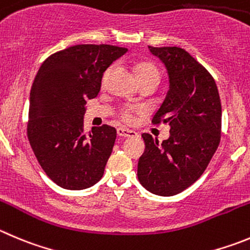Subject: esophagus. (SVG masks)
Listing matches in <instances>:
<instances>
[{
  "instance_id": "34e87169",
  "label": "esophagus",
  "mask_w": 250,
  "mask_h": 250,
  "mask_svg": "<svg viewBox=\"0 0 250 250\" xmlns=\"http://www.w3.org/2000/svg\"><path fill=\"white\" fill-rule=\"evenodd\" d=\"M117 134H118V137L127 138V137L137 136V132H134V130H132V129H128V128H125V127H120L117 129Z\"/></svg>"
}]
</instances>
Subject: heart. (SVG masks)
I'll return each instance as SVG.
<instances>
[{"mask_svg": "<svg viewBox=\"0 0 250 250\" xmlns=\"http://www.w3.org/2000/svg\"><path fill=\"white\" fill-rule=\"evenodd\" d=\"M112 67H108L104 72V76H107L111 71ZM137 74V78H138L139 81L143 80H148V79H158L159 80L160 78V72L158 70V67L153 64V62H138L134 67ZM122 117L125 118V121H129L130 117H132V114H130V109H125L122 112Z\"/></svg>", "mask_w": 250, "mask_h": 250, "instance_id": "1", "label": "heart"}]
</instances>
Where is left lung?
<instances>
[{"mask_svg":"<svg viewBox=\"0 0 250 250\" xmlns=\"http://www.w3.org/2000/svg\"><path fill=\"white\" fill-rule=\"evenodd\" d=\"M165 65L169 91L154 114V125L167 123L170 137L159 144L142 134L146 150L138 162V180L159 196L180 193L204 174L221 141L222 106L212 75L178 46H149Z\"/></svg>","mask_w":250,"mask_h":250,"instance_id":"1","label":"left lung"}]
</instances>
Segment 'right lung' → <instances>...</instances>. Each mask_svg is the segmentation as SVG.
Instances as JSON below:
<instances>
[{
  "mask_svg": "<svg viewBox=\"0 0 250 250\" xmlns=\"http://www.w3.org/2000/svg\"><path fill=\"white\" fill-rule=\"evenodd\" d=\"M127 53L108 44H80L50 55L30 88L28 139L51 180L83 190L101 180L117 132L111 125L83 130L86 100L96 97L107 67Z\"/></svg>",
  "mask_w": 250,
  "mask_h": 250,
  "instance_id": "1",
  "label": "right lung"
}]
</instances>
